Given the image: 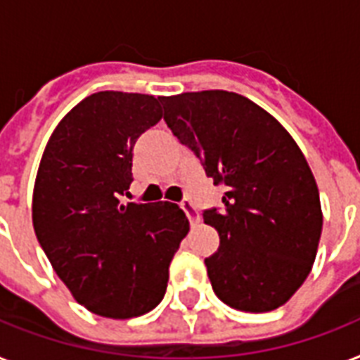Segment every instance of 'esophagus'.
Instances as JSON below:
<instances>
[{"label": "esophagus", "mask_w": 360, "mask_h": 360, "mask_svg": "<svg viewBox=\"0 0 360 360\" xmlns=\"http://www.w3.org/2000/svg\"><path fill=\"white\" fill-rule=\"evenodd\" d=\"M179 205H181V209L185 211V214H186V217H188V220H191V222H198V220H200V217H198L196 207L192 205L191 200H183V202H181Z\"/></svg>", "instance_id": "obj_1"}]
</instances>
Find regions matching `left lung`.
<instances>
[{"instance_id": "left-lung-1", "label": "left lung", "mask_w": 360, "mask_h": 360, "mask_svg": "<svg viewBox=\"0 0 360 360\" xmlns=\"http://www.w3.org/2000/svg\"><path fill=\"white\" fill-rule=\"evenodd\" d=\"M164 121L226 186L222 211H203L220 246L205 257L214 293L243 312H271L312 271L323 214L307 158L250 98L222 89L160 97Z\"/></svg>"}]
</instances>
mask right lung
Segmentation results:
<instances>
[{"mask_svg":"<svg viewBox=\"0 0 360 360\" xmlns=\"http://www.w3.org/2000/svg\"><path fill=\"white\" fill-rule=\"evenodd\" d=\"M158 101L93 93L59 121L37 172V239L76 301L103 318H138L162 301L188 231L175 203H120L136 140L162 120Z\"/></svg>","mask_w":360,"mask_h":360,"instance_id":"obj_1","label":"right lung"}]
</instances>
